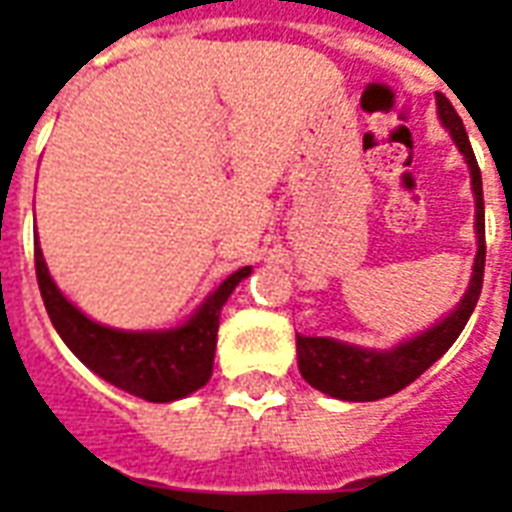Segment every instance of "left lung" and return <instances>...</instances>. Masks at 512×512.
Here are the masks:
<instances>
[{"mask_svg":"<svg viewBox=\"0 0 512 512\" xmlns=\"http://www.w3.org/2000/svg\"><path fill=\"white\" fill-rule=\"evenodd\" d=\"M439 103V117L445 128L453 133L455 144L464 152L466 163L472 169V190H475V226H477V256L475 272L466 289L464 300L455 308L445 322L431 327L428 333L417 335L412 341L395 346L393 352H365L357 346H346L333 338H305L297 335V360H300V374L305 382L322 390V393L341 398V401H379L387 395H395L425 374L431 365L455 343L461 330L475 311L483 289V270H486V215H483V179L477 166L475 152L466 136L464 122L458 111L445 95H436Z\"/></svg>","mask_w":512,"mask_h":512,"instance_id":"8db88e82","label":"left lung"}]
</instances>
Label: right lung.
<instances>
[{"mask_svg": "<svg viewBox=\"0 0 512 512\" xmlns=\"http://www.w3.org/2000/svg\"><path fill=\"white\" fill-rule=\"evenodd\" d=\"M35 272L51 324L70 352L119 390L152 404H166L210 382L220 308L234 286L251 275V267L231 272L188 324L169 333H122L87 319L51 281L40 245H35Z\"/></svg>", "mask_w": 512, "mask_h": 512, "instance_id": "add662e5", "label": "right lung"}]
</instances>
